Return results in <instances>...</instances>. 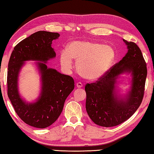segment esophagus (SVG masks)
I'll return each instance as SVG.
<instances>
[{"instance_id":"esophagus-1","label":"esophagus","mask_w":154,"mask_h":154,"mask_svg":"<svg viewBox=\"0 0 154 154\" xmlns=\"http://www.w3.org/2000/svg\"><path fill=\"white\" fill-rule=\"evenodd\" d=\"M76 85H77V88H82V87L83 86V84L81 83V82H77Z\"/></svg>"}]
</instances>
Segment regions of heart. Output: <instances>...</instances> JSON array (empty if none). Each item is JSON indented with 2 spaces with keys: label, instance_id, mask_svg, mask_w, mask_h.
I'll return each instance as SVG.
<instances>
[{
  "label": "heart",
  "instance_id": "obj_1",
  "mask_svg": "<svg viewBox=\"0 0 154 154\" xmlns=\"http://www.w3.org/2000/svg\"><path fill=\"white\" fill-rule=\"evenodd\" d=\"M113 48L93 41H75L60 54V61L66 70L72 67V59L77 61L79 74L85 79L95 80L103 76L113 63Z\"/></svg>",
  "mask_w": 154,
  "mask_h": 154
}]
</instances>
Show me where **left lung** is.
Wrapping results in <instances>:
<instances>
[{"mask_svg": "<svg viewBox=\"0 0 154 154\" xmlns=\"http://www.w3.org/2000/svg\"><path fill=\"white\" fill-rule=\"evenodd\" d=\"M128 52L95 83L86 84V109L91 120L104 127L119 125L128 120L143 101L147 69L143 55L134 42L123 40ZM131 72L132 87L126 100H118L114 94V85L119 74Z\"/></svg>", "mask_w": 154, "mask_h": 154, "instance_id": "1", "label": "left lung"}]
</instances>
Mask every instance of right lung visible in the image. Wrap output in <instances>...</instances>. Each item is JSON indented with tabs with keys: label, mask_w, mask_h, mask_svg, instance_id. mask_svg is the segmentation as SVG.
I'll use <instances>...</instances> for the list:
<instances>
[{
	"label": "right lung",
	"mask_w": 154,
	"mask_h": 154,
	"mask_svg": "<svg viewBox=\"0 0 154 154\" xmlns=\"http://www.w3.org/2000/svg\"><path fill=\"white\" fill-rule=\"evenodd\" d=\"M59 33L38 31L22 40L14 48L8 63V95L18 116L27 125L44 128L52 125L62 112L66 98L75 88L74 79L56 70L48 68L45 62L56 56L52 41ZM43 61L38 63L42 77V91L38 102L26 104L17 93V79L25 60Z\"/></svg>",
	"instance_id": "1"
}]
</instances>
